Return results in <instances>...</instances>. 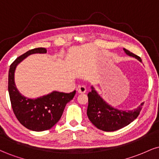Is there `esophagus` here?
<instances>
[{"label": "esophagus", "mask_w": 159, "mask_h": 159, "mask_svg": "<svg viewBox=\"0 0 159 159\" xmlns=\"http://www.w3.org/2000/svg\"><path fill=\"white\" fill-rule=\"evenodd\" d=\"M78 92L79 93H85L87 92V89H86L85 86H79L78 88Z\"/></svg>", "instance_id": "esophagus-1"}]
</instances>
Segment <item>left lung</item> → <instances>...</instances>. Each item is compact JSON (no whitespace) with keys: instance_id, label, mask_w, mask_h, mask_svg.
Here are the masks:
<instances>
[{"instance_id":"1","label":"left lung","mask_w":159,"mask_h":159,"mask_svg":"<svg viewBox=\"0 0 159 159\" xmlns=\"http://www.w3.org/2000/svg\"><path fill=\"white\" fill-rule=\"evenodd\" d=\"M124 51L128 55L134 57L141 62L140 57L125 48H124ZM87 96V116L95 126L104 132H114L130 124L140 114L144 103H142L138 108L133 111L118 110L107 105L93 87L92 90L88 93Z\"/></svg>"}]
</instances>
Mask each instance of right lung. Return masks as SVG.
<instances>
[{"label": "right lung", "instance_id": "1", "mask_svg": "<svg viewBox=\"0 0 159 159\" xmlns=\"http://www.w3.org/2000/svg\"><path fill=\"white\" fill-rule=\"evenodd\" d=\"M46 52L44 48L29 50L16 58L9 70L8 91L14 114L21 125L36 132L52 129L61 119L66 105L73 98L76 93L75 90L69 93L54 91L43 97L31 99L25 97L18 91L14 81L16 66L30 54H43Z\"/></svg>", "mask_w": 159, "mask_h": 159}]
</instances>
